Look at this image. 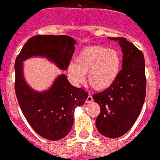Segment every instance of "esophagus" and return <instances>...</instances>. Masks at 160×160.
Segmentation results:
<instances>
[{
    "mask_svg": "<svg viewBox=\"0 0 160 160\" xmlns=\"http://www.w3.org/2000/svg\"><path fill=\"white\" fill-rule=\"evenodd\" d=\"M93 101V98H92L91 95H89V96L88 97V98H87L86 100V103H90Z\"/></svg>",
    "mask_w": 160,
    "mask_h": 160,
    "instance_id": "obj_1",
    "label": "esophagus"
}]
</instances>
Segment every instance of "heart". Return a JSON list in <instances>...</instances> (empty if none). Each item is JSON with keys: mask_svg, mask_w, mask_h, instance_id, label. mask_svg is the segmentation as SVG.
<instances>
[{"mask_svg": "<svg viewBox=\"0 0 160 160\" xmlns=\"http://www.w3.org/2000/svg\"><path fill=\"white\" fill-rule=\"evenodd\" d=\"M121 69L122 57L117 50L92 46L79 52L76 62L69 64L68 72L75 83H81L88 72L90 86L97 90H104L114 84Z\"/></svg>", "mask_w": 160, "mask_h": 160, "instance_id": "1", "label": "heart"}]
</instances>
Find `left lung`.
<instances>
[{
    "label": "left lung",
    "instance_id": "1",
    "mask_svg": "<svg viewBox=\"0 0 160 160\" xmlns=\"http://www.w3.org/2000/svg\"><path fill=\"white\" fill-rule=\"evenodd\" d=\"M122 48V69L114 84L93 95L101 108L96 119L98 132L111 138H118L133 126L146 98V78L142 52L126 38H110Z\"/></svg>",
    "mask_w": 160,
    "mask_h": 160
}]
</instances>
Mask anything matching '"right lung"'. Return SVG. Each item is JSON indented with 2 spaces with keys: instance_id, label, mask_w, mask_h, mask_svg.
Here are the masks:
<instances>
[{
  "instance_id": "add662e5",
  "label": "right lung",
  "mask_w": 160,
  "mask_h": 160,
  "mask_svg": "<svg viewBox=\"0 0 160 160\" xmlns=\"http://www.w3.org/2000/svg\"><path fill=\"white\" fill-rule=\"evenodd\" d=\"M75 44L68 35H35L16 58L14 88L21 110L35 132L48 140L56 141L68 135L73 125L74 110L84 104L88 93L70 84L64 74L56 79L49 90L36 91L25 82L22 62L32 56H42L66 70Z\"/></svg>"
}]
</instances>
